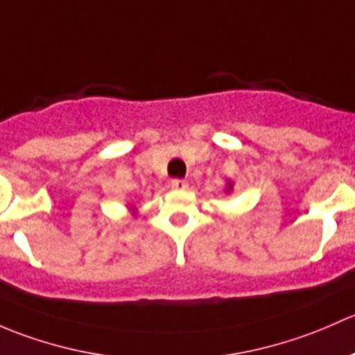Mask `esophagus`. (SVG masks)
Masks as SVG:
<instances>
[{"label": "esophagus", "instance_id": "esophagus-1", "mask_svg": "<svg viewBox=\"0 0 355 355\" xmlns=\"http://www.w3.org/2000/svg\"><path fill=\"white\" fill-rule=\"evenodd\" d=\"M171 186H173L174 189H186L188 188V182H186L184 179H173V181H171Z\"/></svg>", "mask_w": 355, "mask_h": 355}]
</instances>
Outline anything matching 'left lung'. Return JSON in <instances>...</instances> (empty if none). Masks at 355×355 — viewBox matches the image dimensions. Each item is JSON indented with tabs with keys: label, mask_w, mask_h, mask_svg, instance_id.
Segmentation results:
<instances>
[{
	"label": "left lung",
	"mask_w": 355,
	"mask_h": 355,
	"mask_svg": "<svg viewBox=\"0 0 355 355\" xmlns=\"http://www.w3.org/2000/svg\"><path fill=\"white\" fill-rule=\"evenodd\" d=\"M229 188H232V184H229Z\"/></svg>",
	"instance_id": "obj_1"
}]
</instances>
